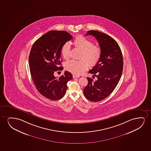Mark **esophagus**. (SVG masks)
Masks as SVG:
<instances>
[{"label":"esophagus","mask_w":151,"mask_h":151,"mask_svg":"<svg viewBox=\"0 0 151 151\" xmlns=\"http://www.w3.org/2000/svg\"><path fill=\"white\" fill-rule=\"evenodd\" d=\"M73 78H79V77H80V76H76V75H73Z\"/></svg>","instance_id":"1"}]
</instances>
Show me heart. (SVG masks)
I'll use <instances>...</instances> for the list:
<instances>
[{
    "label": "heart",
    "instance_id": "obj_1",
    "mask_svg": "<svg viewBox=\"0 0 151 151\" xmlns=\"http://www.w3.org/2000/svg\"><path fill=\"white\" fill-rule=\"evenodd\" d=\"M75 47L81 50L78 60H71L66 62L65 68L73 74L80 75L87 70L88 66H94L97 64L101 57V48L94 45L93 42L83 35L77 36L73 42ZM70 45L68 42L63 44L61 54L65 60L70 57Z\"/></svg>",
    "mask_w": 151,
    "mask_h": 151
}]
</instances>
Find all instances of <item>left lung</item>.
Returning <instances> with one entry per match:
<instances>
[{"instance_id":"8db88e82","label":"left lung","mask_w":151,"mask_h":151,"mask_svg":"<svg viewBox=\"0 0 151 151\" xmlns=\"http://www.w3.org/2000/svg\"><path fill=\"white\" fill-rule=\"evenodd\" d=\"M94 36L101 48V57L89 72L97 81L87 77L88 83L83 90L85 97L92 101H101L108 97L118 85L122 75L123 59L117 42L111 37L96 30L88 31L86 35Z\"/></svg>"}]
</instances>
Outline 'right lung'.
<instances>
[{"label":"right lung","mask_w":151,"mask_h":151,"mask_svg":"<svg viewBox=\"0 0 151 151\" xmlns=\"http://www.w3.org/2000/svg\"><path fill=\"white\" fill-rule=\"evenodd\" d=\"M72 38L66 31L52 30L39 38L31 48L29 57L31 77L39 92L50 100L62 99L66 93L67 83L73 78L68 71L59 78L54 75L63 70L59 66L62 61L61 48Z\"/></svg>","instance_id":"obj_1"}]
</instances>
